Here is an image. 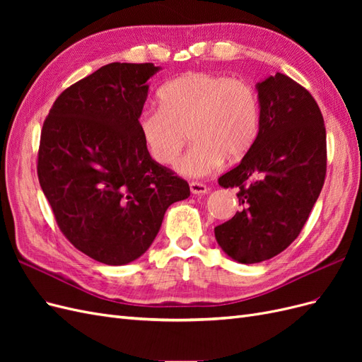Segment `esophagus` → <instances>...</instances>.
<instances>
[{
  "mask_svg": "<svg viewBox=\"0 0 362 362\" xmlns=\"http://www.w3.org/2000/svg\"><path fill=\"white\" fill-rule=\"evenodd\" d=\"M190 192L193 194H205L208 192L206 185L201 184V182H190Z\"/></svg>",
  "mask_w": 362,
  "mask_h": 362,
  "instance_id": "esophagus-1",
  "label": "esophagus"
}]
</instances>
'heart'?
<instances>
[{
    "mask_svg": "<svg viewBox=\"0 0 362 362\" xmlns=\"http://www.w3.org/2000/svg\"><path fill=\"white\" fill-rule=\"evenodd\" d=\"M160 101L161 107L140 112V137L152 158L170 164L190 134L194 144L175 166L184 177H205L223 158L238 161L257 139L258 96L245 80L189 72L164 84Z\"/></svg>",
    "mask_w": 362,
    "mask_h": 362,
    "instance_id": "b5f03b06",
    "label": "heart"
}]
</instances>
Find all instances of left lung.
Listing matches in <instances>:
<instances>
[{"label": "left lung", "mask_w": 362, "mask_h": 362, "mask_svg": "<svg viewBox=\"0 0 362 362\" xmlns=\"http://www.w3.org/2000/svg\"><path fill=\"white\" fill-rule=\"evenodd\" d=\"M259 127L240 164L218 178L238 187L242 210L214 228L218 246L242 264L270 259L299 235L322 192L326 129L311 93L276 72L257 83Z\"/></svg>", "instance_id": "1"}]
</instances>
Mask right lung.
<instances>
[{
  "label": "right lung",
  "mask_w": 362,
  "mask_h": 362,
  "mask_svg": "<svg viewBox=\"0 0 362 362\" xmlns=\"http://www.w3.org/2000/svg\"><path fill=\"white\" fill-rule=\"evenodd\" d=\"M152 63H110L72 84L43 122L37 177L60 231L108 266L137 259L190 187L151 158L137 119Z\"/></svg>",
  "instance_id": "obj_1"
}]
</instances>
